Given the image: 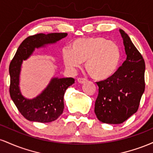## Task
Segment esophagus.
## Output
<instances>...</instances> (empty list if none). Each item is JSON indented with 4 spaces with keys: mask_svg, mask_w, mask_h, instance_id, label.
<instances>
[{
    "mask_svg": "<svg viewBox=\"0 0 153 153\" xmlns=\"http://www.w3.org/2000/svg\"><path fill=\"white\" fill-rule=\"evenodd\" d=\"M85 81H86V79H85V78H80L78 79V82H79V83H80V84L84 83V82H85Z\"/></svg>",
    "mask_w": 153,
    "mask_h": 153,
    "instance_id": "esophagus-1",
    "label": "esophagus"
}]
</instances>
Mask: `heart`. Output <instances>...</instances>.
I'll list each match as a JSON object with an SVG mask.
<instances>
[{
	"instance_id": "heart-1",
	"label": "heart",
	"mask_w": 153,
	"mask_h": 153,
	"mask_svg": "<svg viewBox=\"0 0 153 153\" xmlns=\"http://www.w3.org/2000/svg\"><path fill=\"white\" fill-rule=\"evenodd\" d=\"M122 52L117 43L100 36L80 38L71 45V50L62 53L64 64L75 71L85 62L87 73L93 79L105 80L117 73L120 65Z\"/></svg>"
}]
</instances>
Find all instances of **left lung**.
Returning <instances> with one entry per match:
<instances>
[{
  "label": "left lung",
  "mask_w": 153,
  "mask_h": 153,
  "mask_svg": "<svg viewBox=\"0 0 153 153\" xmlns=\"http://www.w3.org/2000/svg\"><path fill=\"white\" fill-rule=\"evenodd\" d=\"M127 59L110 78L97 82L95 114L103 123L122 124L137 111L145 91V64L127 34L119 29Z\"/></svg>",
  "instance_id": "1"
}]
</instances>
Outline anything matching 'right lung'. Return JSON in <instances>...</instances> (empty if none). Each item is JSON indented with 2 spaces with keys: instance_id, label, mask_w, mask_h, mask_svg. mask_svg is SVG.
Masks as SVG:
<instances>
[{
  "instance_id": "right-lung-1",
  "label": "right lung",
  "mask_w": 153,
  "mask_h": 153,
  "mask_svg": "<svg viewBox=\"0 0 153 153\" xmlns=\"http://www.w3.org/2000/svg\"><path fill=\"white\" fill-rule=\"evenodd\" d=\"M67 33L37 34L24 39L10 63V96L24 118L41 123L56 120L64 109V95L68 87L75 82L72 78H52L42 92L32 99L23 96L19 87L22 62L32 54L35 49L56 43L67 36Z\"/></svg>"
}]
</instances>
